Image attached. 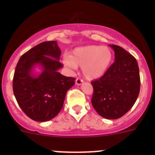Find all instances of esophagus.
Here are the masks:
<instances>
[{
    "label": "esophagus",
    "instance_id": "34e87169",
    "mask_svg": "<svg viewBox=\"0 0 155 155\" xmlns=\"http://www.w3.org/2000/svg\"><path fill=\"white\" fill-rule=\"evenodd\" d=\"M75 83H76L77 85H81L83 83V80H81V78H77L75 81Z\"/></svg>",
    "mask_w": 155,
    "mask_h": 155
}]
</instances>
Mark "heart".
<instances>
[{
    "instance_id": "b5f03b06",
    "label": "heart",
    "mask_w": 155,
    "mask_h": 155,
    "mask_svg": "<svg viewBox=\"0 0 155 155\" xmlns=\"http://www.w3.org/2000/svg\"><path fill=\"white\" fill-rule=\"evenodd\" d=\"M113 59L112 51L107 46L89 45L75 48L70 56L64 57V64L70 69L81 67L86 78L94 80L107 71Z\"/></svg>"
}]
</instances>
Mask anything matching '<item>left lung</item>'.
<instances>
[{
	"label": "left lung",
	"instance_id": "8db88e82",
	"mask_svg": "<svg viewBox=\"0 0 155 155\" xmlns=\"http://www.w3.org/2000/svg\"><path fill=\"white\" fill-rule=\"evenodd\" d=\"M109 46L114 50L115 61L101 78L91 81V104L101 116L116 120L125 115L137 99L140 79L136 59L124 48Z\"/></svg>",
	"mask_w": 155,
	"mask_h": 155
}]
</instances>
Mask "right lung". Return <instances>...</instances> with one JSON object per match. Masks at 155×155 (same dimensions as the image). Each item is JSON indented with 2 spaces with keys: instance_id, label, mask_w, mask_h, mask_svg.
Returning <instances> with one entry per match:
<instances>
[{
  "instance_id": "1",
  "label": "right lung",
  "mask_w": 155,
  "mask_h": 155,
  "mask_svg": "<svg viewBox=\"0 0 155 155\" xmlns=\"http://www.w3.org/2000/svg\"><path fill=\"white\" fill-rule=\"evenodd\" d=\"M61 51L57 41L41 42L24 53L18 62L13 78V91L18 104L31 120L45 122L61 110L66 93L75 78L58 71ZM39 66L42 71L34 70Z\"/></svg>"
}]
</instances>
